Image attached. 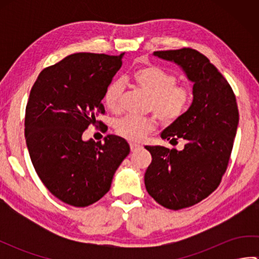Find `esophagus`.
Returning a JSON list of instances; mask_svg holds the SVG:
<instances>
[{"instance_id": "esophagus-1", "label": "esophagus", "mask_w": 259, "mask_h": 259, "mask_svg": "<svg viewBox=\"0 0 259 259\" xmlns=\"http://www.w3.org/2000/svg\"><path fill=\"white\" fill-rule=\"evenodd\" d=\"M141 148H142L141 145L136 144V142H130V149H131V151H133V152L141 149Z\"/></svg>"}]
</instances>
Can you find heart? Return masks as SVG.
<instances>
[{"instance_id":"obj_1","label":"heart","mask_w":259,"mask_h":259,"mask_svg":"<svg viewBox=\"0 0 259 259\" xmlns=\"http://www.w3.org/2000/svg\"><path fill=\"white\" fill-rule=\"evenodd\" d=\"M134 84L138 90L150 98L149 109L163 123H171L179 119L188 109L191 95L188 88L177 85V78L156 65H146L133 74ZM123 85L114 80L104 91V102L109 110H120ZM156 122L150 118L125 117L115 124V131L123 138L133 141L144 139L155 130Z\"/></svg>"}]
</instances>
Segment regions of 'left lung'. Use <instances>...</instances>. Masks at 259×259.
Listing matches in <instances>:
<instances>
[{
  "label": "left lung",
  "instance_id": "left-lung-1",
  "mask_svg": "<svg viewBox=\"0 0 259 259\" xmlns=\"http://www.w3.org/2000/svg\"><path fill=\"white\" fill-rule=\"evenodd\" d=\"M153 56L177 64L194 83L189 109L160 134L171 145L185 140L184 149L145 146L152 157L145 174L148 194L178 210L205 199L221 184L239 122L238 107L227 80L200 52L184 48Z\"/></svg>",
  "mask_w": 259,
  "mask_h": 259
}]
</instances>
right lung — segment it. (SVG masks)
<instances>
[{
	"instance_id": "right-lung-1",
	"label": "right lung",
	"mask_w": 259,
	"mask_h": 259,
	"mask_svg": "<svg viewBox=\"0 0 259 259\" xmlns=\"http://www.w3.org/2000/svg\"><path fill=\"white\" fill-rule=\"evenodd\" d=\"M120 56L74 53L46 68L33 84L25 109V141L31 161L53 196L87 207L107 194L130 147L108 135L103 142L82 139L103 113L102 99L122 65Z\"/></svg>"
}]
</instances>
